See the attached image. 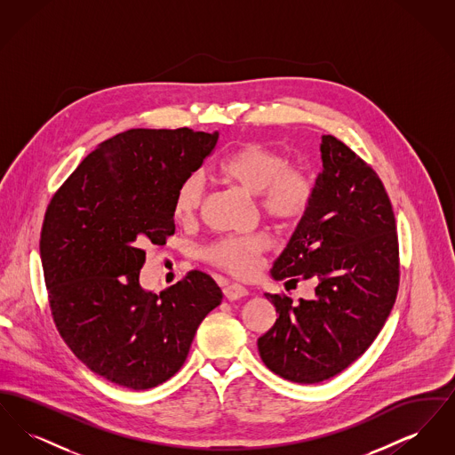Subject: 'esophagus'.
Wrapping results in <instances>:
<instances>
[{
	"mask_svg": "<svg viewBox=\"0 0 455 455\" xmlns=\"http://www.w3.org/2000/svg\"><path fill=\"white\" fill-rule=\"evenodd\" d=\"M247 290L243 288V286H240L237 283H232V284H225L223 286V295H225V299H228V300H238V299H243V297H247Z\"/></svg>",
	"mask_w": 455,
	"mask_h": 455,
	"instance_id": "1",
	"label": "esophagus"
}]
</instances>
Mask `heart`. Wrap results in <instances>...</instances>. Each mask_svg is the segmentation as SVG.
Instances as JSON below:
<instances>
[{"instance_id":"obj_1","label":"heart","mask_w":455,"mask_h":455,"mask_svg":"<svg viewBox=\"0 0 455 455\" xmlns=\"http://www.w3.org/2000/svg\"><path fill=\"white\" fill-rule=\"evenodd\" d=\"M218 175L258 197V206L264 217L293 225L308 212L314 186L312 180L297 169L286 155L264 145H245L223 158ZM206 195L204 180L199 173L188 175L179 186L173 201V215L179 221L195 220ZM269 240L264 235L221 238L204 251V258L220 269L240 278L256 273L259 258L267 251Z\"/></svg>"}]
</instances>
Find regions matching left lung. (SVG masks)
Here are the masks:
<instances>
[{"mask_svg": "<svg viewBox=\"0 0 455 455\" xmlns=\"http://www.w3.org/2000/svg\"><path fill=\"white\" fill-rule=\"evenodd\" d=\"M321 158L310 208L271 267L273 280H314L315 297L293 303L264 293L278 319L258 339L264 365L297 384H319L362 356L399 286L395 218L382 180L331 134Z\"/></svg>", "mask_w": 455, "mask_h": 455, "instance_id": "1", "label": "left lung"}]
</instances>
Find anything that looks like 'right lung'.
I'll use <instances>...</instances> for the list:
<instances>
[{
  "label": "right lung",
  "mask_w": 455,
  "mask_h": 455,
  "mask_svg": "<svg viewBox=\"0 0 455 455\" xmlns=\"http://www.w3.org/2000/svg\"><path fill=\"white\" fill-rule=\"evenodd\" d=\"M217 141L218 131L119 132L85 156L47 206L41 260L56 327L78 360L121 387L169 380L221 302L201 271L160 295L140 284L141 247L173 235L175 193Z\"/></svg>",
  "instance_id": "obj_1"
}]
</instances>
